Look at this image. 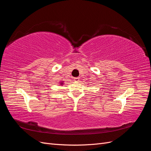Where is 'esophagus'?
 Instances as JSON below:
<instances>
[{"instance_id":"34e87169","label":"esophagus","mask_w":151,"mask_h":151,"mask_svg":"<svg viewBox=\"0 0 151 151\" xmlns=\"http://www.w3.org/2000/svg\"><path fill=\"white\" fill-rule=\"evenodd\" d=\"M74 80L76 82H77V81H79V77H74Z\"/></svg>"}]
</instances>
